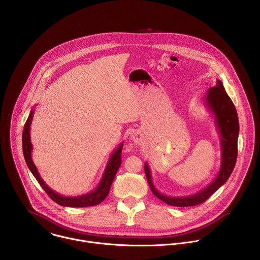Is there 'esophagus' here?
<instances>
[{
	"label": "esophagus",
	"mask_w": 260,
	"mask_h": 260,
	"mask_svg": "<svg viewBox=\"0 0 260 260\" xmlns=\"http://www.w3.org/2000/svg\"><path fill=\"white\" fill-rule=\"evenodd\" d=\"M132 140H133V142H134L136 145H141V144H142V140H143V135H142V133L137 132L136 134H134L133 137H132Z\"/></svg>",
	"instance_id": "obj_1"
}]
</instances>
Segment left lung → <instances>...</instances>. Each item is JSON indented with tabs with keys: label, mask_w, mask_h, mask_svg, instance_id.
Returning a JSON list of instances; mask_svg holds the SVG:
<instances>
[{
	"label": "left lung",
	"mask_w": 260,
	"mask_h": 260,
	"mask_svg": "<svg viewBox=\"0 0 260 260\" xmlns=\"http://www.w3.org/2000/svg\"><path fill=\"white\" fill-rule=\"evenodd\" d=\"M205 106L214 115L215 124L220 136V169L213 182H211L206 188L190 196H166L161 194L153 185L149 165L148 163H145V174L151 191L158 199L168 205L188 207L205 202L229 180L234 170L238 155L239 119L235 105L231 98L228 96L220 80L217 79L216 85L208 89L205 98Z\"/></svg>",
	"instance_id": "1"
}]
</instances>
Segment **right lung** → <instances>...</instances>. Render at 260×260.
I'll list each match as a JSON object with an SVG mask.
<instances>
[{
    "label": "right lung",
    "instance_id": "right-lung-1",
    "mask_svg": "<svg viewBox=\"0 0 260 260\" xmlns=\"http://www.w3.org/2000/svg\"><path fill=\"white\" fill-rule=\"evenodd\" d=\"M34 109L30 111L28 118L24 124L23 133H22V149H23V155L25 162L31 171V174L36 178V180L39 182L41 187L45 190V192L49 195V197L55 201L57 204L61 206L66 207H88V206H95L101 203L108 195L112 182L115 178L116 172L121 164V151L123 147V143H121L112 153V155L109 158V161L106 165L105 171L102 176V179L97 186L95 190H93L90 193H86L84 195L76 196V197H65L62 196L55 191H53L41 178L39 171L37 169V166L35 165L32 158H31V151H32V145L30 142V124L34 117Z\"/></svg>",
    "mask_w": 260,
    "mask_h": 260
}]
</instances>
